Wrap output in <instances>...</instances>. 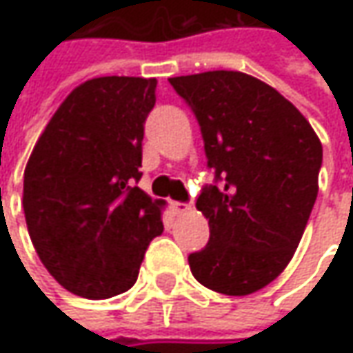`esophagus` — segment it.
<instances>
[{"label": "esophagus", "mask_w": 353, "mask_h": 353, "mask_svg": "<svg viewBox=\"0 0 353 353\" xmlns=\"http://www.w3.org/2000/svg\"><path fill=\"white\" fill-rule=\"evenodd\" d=\"M170 210H172V214H184V212L190 210V206L186 202H170Z\"/></svg>", "instance_id": "1"}]
</instances>
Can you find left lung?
I'll use <instances>...</instances> for the list:
<instances>
[{
	"label": "left lung",
	"mask_w": 353,
	"mask_h": 353,
	"mask_svg": "<svg viewBox=\"0 0 353 353\" xmlns=\"http://www.w3.org/2000/svg\"><path fill=\"white\" fill-rule=\"evenodd\" d=\"M169 82L194 112L214 170L196 200L210 239L188 255L190 271L212 291L251 294L283 273L305 234L320 139L287 98L250 74L212 70Z\"/></svg>",
	"instance_id": "obj_1"
}]
</instances>
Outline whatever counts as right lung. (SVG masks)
<instances>
[{
	"instance_id": "add662e5",
	"label": "right lung",
	"mask_w": 353,
	"mask_h": 353,
	"mask_svg": "<svg viewBox=\"0 0 353 353\" xmlns=\"http://www.w3.org/2000/svg\"><path fill=\"white\" fill-rule=\"evenodd\" d=\"M155 78L102 76L74 88L39 137L23 179V210L37 255L66 291L110 299L131 289L161 200L137 186L143 123Z\"/></svg>"
}]
</instances>
